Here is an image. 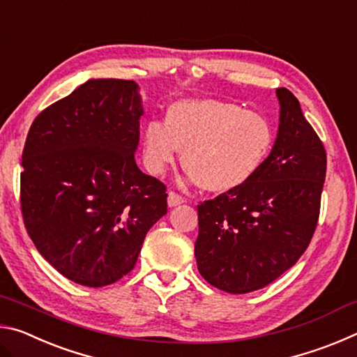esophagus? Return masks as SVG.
<instances>
[{
    "mask_svg": "<svg viewBox=\"0 0 357 357\" xmlns=\"http://www.w3.org/2000/svg\"><path fill=\"white\" fill-rule=\"evenodd\" d=\"M184 203V198L178 195L176 192H168V206L174 208L178 206V204H183Z\"/></svg>",
    "mask_w": 357,
    "mask_h": 357,
    "instance_id": "obj_1",
    "label": "esophagus"
}]
</instances>
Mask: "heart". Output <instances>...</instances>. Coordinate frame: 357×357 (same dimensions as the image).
Returning a JSON list of instances; mask_svg holds the SVG:
<instances>
[{
  "mask_svg": "<svg viewBox=\"0 0 357 357\" xmlns=\"http://www.w3.org/2000/svg\"><path fill=\"white\" fill-rule=\"evenodd\" d=\"M275 129L261 113L233 102L185 99L168 108L165 124L144 128V162L159 174L174 164L178 149L192 183L204 190L225 193L249 183L269 159Z\"/></svg>",
  "mask_w": 357,
  "mask_h": 357,
  "instance_id": "heart-1",
  "label": "heart"
}]
</instances>
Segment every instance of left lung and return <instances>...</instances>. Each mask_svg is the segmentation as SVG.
<instances>
[{
    "instance_id": "left-lung-1",
    "label": "left lung",
    "mask_w": 357,
    "mask_h": 357,
    "mask_svg": "<svg viewBox=\"0 0 357 357\" xmlns=\"http://www.w3.org/2000/svg\"><path fill=\"white\" fill-rule=\"evenodd\" d=\"M275 93L280 124L261 170L239 189L198 204V271L231 294L255 291L291 268L318 223L326 151L294 94Z\"/></svg>"
}]
</instances>
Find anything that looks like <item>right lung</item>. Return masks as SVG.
<instances>
[{
    "mask_svg": "<svg viewBox=\"0 0 357 357\" xmlns=\"http://www.w3.org/2000/svg\"><path fill=\"white\" fill-rule=\"evenodd\" d=\"M143 114L132 80H88L38 114L22 154L20 204L36 249L83 287L118 282L149 228L167 214V187L135 162Z\"/></svg>",
    "mask_w": 357,
    "mask_h": 357,
    "instance_id": "right-lung-1",
    "label": "right lung"
}]
</instances>
